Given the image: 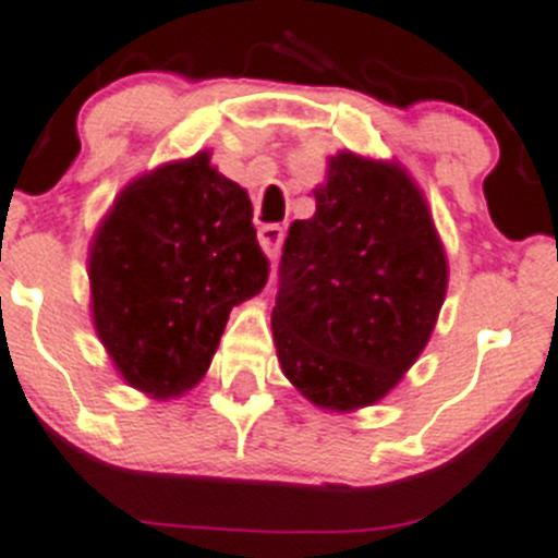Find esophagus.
Segmentation results:
<instances>
[{
  "mask_svg": "<svg viewBox=\"0 0 558 558\" xmlns=\"http://www.w3.org/2000/svg\"><path fill=\"white\" fill-rule=\"evenodd\" d=\"M283 239H286L283 226H275V222H269V226L258 228V242H262L264 253H267L269 258H272V262L280 255V247H283Z\"/></svg>",
  "mask_w": 558,
  "mask_h": 558,
  "instance_id": "1",
  "label": "esophagus"
}]
</instances>
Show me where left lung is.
<instances>
[{
  "label": "left lung",
  "instance_id": "left-lung-1",
  "mask_svg": "<svg viewBox=\"0 0 558 558\" xmlns=\"http://www.w3.org/2000/svg\"><path fill=\"white\" fill-rule=\"evenodd\" d=\"M316 215L291 222L272 332L283 374L327 410L377 402L421 355L444 305V244L397 165L330 159Z\"/></svg>",
  "mask_w": 558,
  "mask_h": 558
}]
</instances>
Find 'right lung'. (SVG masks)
<instances>
[{
    "label": "right lung",
    "instance_id": "right-lung-1",
    "mask_svg": "<svg viewBox=\"0 0 558 558\" xmlns=\"http://www.w3.org/2000/svg\"><path fill=\"white\" fill-rule=\"evenodd\" d=\"M247 192L173 161L118 195L90 250L93 319L129 385L179 397L206 374L233 305L267 286Z\"/></svg>",
    "mask_w": 558,
    "mask_h": 558
}]
</instances>
